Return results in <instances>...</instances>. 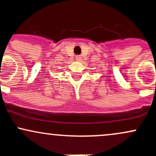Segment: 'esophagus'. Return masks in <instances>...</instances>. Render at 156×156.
<instances>
[{
	"instance_id": "esophagus-1",
	"label": "esophagus",
	"mask_w": 156,
	"mask_h": 156,
	"mask_svg": "<svg viewBox=\"0 0 156 156\" xmlns=\"http://www.w3.org/2000/svg\"><path fill=\"white\" fill-rule=\"evenodd\" d=\"M75 59H76L77 61H81V56L80 55H78V56H75Z\"/></svg>"
}]
</instances>
